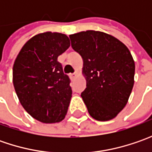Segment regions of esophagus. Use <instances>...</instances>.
Returning <instances> with one entry per match:
<instances>
[{
	"label": "esophagus",
	"instance_id": "obj_1",
	"mask_svg": "<svg viewBox=\"0 0 152 152\" xmlns=\"http://www.w3.org/2000/svg\"><path fill=\"white\" fill-rule=\"evenodd\" d=\"M77 75H78V73H70L69 74V76H70V78L71 79H74L76 77H77Z\"/></svg>",
	"mask_w": 152,
	"mask_h": 152
}]
</instances>
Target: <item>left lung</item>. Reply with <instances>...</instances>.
<instances>
[{"mask_svg": "<svg viewBox=\"0 0 152 152\" xmlns=\"http://www.w3.org/2000/svg\"><path fill=\"white\" fill-rule=\"evenodd\" d=\"M82 56L86 88L81 97L98 121L114 118L126 106L134 86L135 65L128 47L106 33L87 30L70 34Z\"/></svg>", "mask_w": 152, "mask_h": 152, "instance_id": "8db88e82", "label": "left lung"}]
</instances>
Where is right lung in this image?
<instances>
[{"mask_svg": "<svg viewBox=\"0 0 152 152\" xmlns=\"http://www.w3.org/2000/svg\"><path fill=\"white\" fill-rule=\"evenodd\" d=\"M69 46L66 34H39L27 41L14 61L17 96L27 113L41 123H59L67 114L73 92L57 57Z\"/></svg>", "mask_w": 152, "mask_h": 152, "instance_id": "obj_1", "label": "right lung"}]
</instances>
